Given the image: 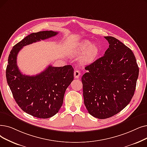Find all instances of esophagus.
Returning <instances> with one entry per match:
<instances>
[{
    "label": "esophagus",
    "instance_id": "34e87169",
    "mask_svg": "<svg viewBox=\"0 0 147 147\" xmlns=\"http://www.w3.org/2000/svg\"><path fill=\"white\" fill-rule=\"evenodd\" d=\"M80 76V72L79 71V70H76V71L74 73V78L75 79H78Z\"/></svg>",
    "mask_w": 147,
    "mask_h": 147
}]
</instances>
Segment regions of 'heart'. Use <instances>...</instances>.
I'll use <instances>...</instances> for the list:
<instances>
[{
	"label": "heart",
	"instance_id": "1",
	"mask_svg": "<svg viewBox=\"0 0 147 147\" xmlns=\"http://www.w3.org/2000/svg\"><path fill=\"white\" fill-rule=\"evenodd\" d=\"M80 61L84 64H89L96 58L98 54V47L95 44H92L88 40H84L79 44L73 50V55H79L82 53Z\"/></svg>",
	"mask_w": 147,
	"mask_h": 147
}]
</instances>
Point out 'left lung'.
Masks as SVG:
<instances>
[{"instance_id":"obj_1","label":"left lung","mask_w":147,"mask_h":147,"mask_svg":"<svg viewBox=\"0 0 147 147\" xmlns=\"http://www.w3.org/2000/svg\"><path fill=\"white\" fill-rule=\"evenodd\" d=\"M103 56L85 69L84 104L89 113L98 119L110 118L130 103L135 91L139 67L131 49L113 36Z\"/></svg>"}]
</instances>
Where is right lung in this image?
<instances>
[{
    "label": "right lung",
    "mask_w": 147,
    "mask_h": 147,
    "mask_svg": "<svg viewBox=\"0 0 147 147\" xmlns=\"http://www.w3.org/2000/svg\"><path fill=\"white\" fill-rule=\"evenodd\" d=\"M58 34L52 30L31 34L12 47L8 57L6 78L14 98L24 112L36 118H49L58 112L66 89L73 80L74 69L70 65H49L36 76H27L18 69L17 56L23 47Z\"/></svg>",
    "instance_id": "obj_1"
}]
</instances>
